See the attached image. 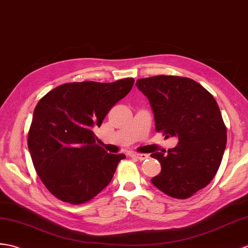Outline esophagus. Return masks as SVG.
<instances>
[{"label":"esophagus","instance_id":"34e87169","mask_svg":"<svg viewBox=\"0 0 248 248\" xmlns=\"http://www.w3.org/2000/svg\"><path fill=\"white\" fill-rule=\"evenodd\" d=\"M130 157L137 158V159H139V160H145V159L148 158L146 154H131Z\"/></svg>","mask_w":248,"mask_h":248}]
</instances>
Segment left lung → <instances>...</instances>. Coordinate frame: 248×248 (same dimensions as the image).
I'll list each match as a JSON object with an SVG mask.
<instances>
[{"label":"left lung","mask_w":248,"mask_h":248,"mask_svg":"<svg viewBox=\"0 0 248 248\" xmlns=\"http://www.w3.org/2000/svg\"><path fill=\"white\" fill-rule=\"evenodd\" d=\"M136 85L150 101L156 131L179 140L167 156L151 155L161 164L152 184L174 199H189L210 183L222 162L227 131L217 103L188 78L158 75Z\"/></svg>","instance_id":"obj_1"}]
</instances>
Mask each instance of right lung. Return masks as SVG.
Here are the masks:
<instances>
[{
	"mask_svg": "<svg viewBox=\"0 0 248 248\" xmlns=\"http://www.w3.org/2000/svg\"><path fill=\"white\" fill-rule=\"evenodd\" d=\"M134 78L69 82L43 96L34 110L27 144L36 172L58 200L79 205L111 181L124 154H108L93 133L128 94Z\"/></svg>",
	"mask_w": 248,
	"mask_h": 248,
	"instance_id": "obj_1",
	"label": "right lung"
}]
</instances>
